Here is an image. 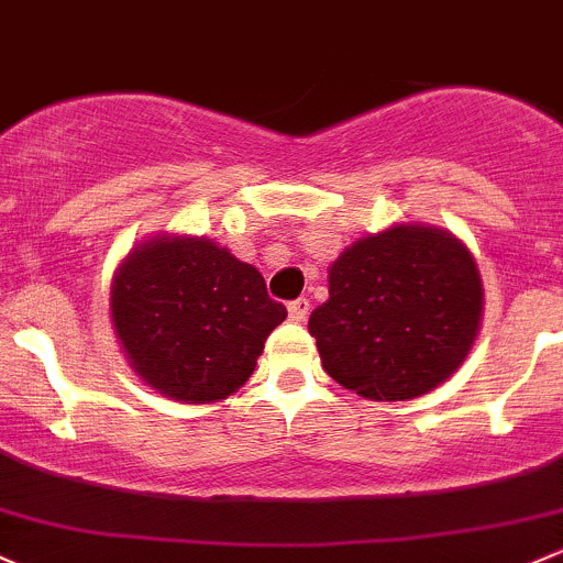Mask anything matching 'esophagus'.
Here are the masks:
<instances>
[{
    "label": "esophagus",
    "mask_w": 563,
    "mask_h": 563,
    "mask_svg": "<svg viewBox=\"0 0 563 563\" xmlns=\"http://www.w3.org/2000/svg\"><path fill=\"white\" fill-rule=\"evenodd\" d=\"M309 309H311V303H309V300H306V298L289 300V306H287L289 320H292V322H303L306 317H309Z\"/></svg>",
    "instance_id": "esophagus-1"
}]
</instances>
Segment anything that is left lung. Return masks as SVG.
<instances>
[{
	"label": "left lung",
	"mask_w": 563,
	"mask_h": 563,
	"mask_svg": "<svg viewBox=\"0 0 563 563\" xmlns=\"http://www.w3.org/2000/svg\"><path fill=\"white\" fill-rule=\"evenodd\" d=\"M330 298L311 311L322 368L371 401L426 396L466 361L483 320V282L453 233L393 224L341 252Z\"/></svg>",
	"instance_id": "1"
}]
</instances>
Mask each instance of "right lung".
I'll list each match as a JSON object with an SVG mask.
<instances>
[{
  "mask_svg": "<svg viewBox=\"0 0 563 563\" xmlns=\"http://www.w3.org/2000/svg\"><path fill=\"white\" fill-rule=\"evenodd\" d=\"M126 361L162 396L211 404L252 376L287 309L254 265L189 235H156L126 254L110 284Z\"/></svg>",
  "mask_w": 563,
  "mask_h": 563,
  "instance_id": "obj_1",
  "label": "right lung"
}]
</instances>
